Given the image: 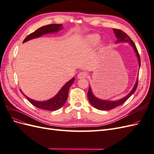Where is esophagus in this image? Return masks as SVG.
Returning a JSON list of instances; mask_svg holds the SVG:
<instances>
[{
	"mask_svg": "<svg viewBox=\"0 0 154 154\" xmlns=\"http://www.w3.org/2000/svg\"><path fill=\"white\" fill-rule=\"evenodd\" d=\"M87 75L88 73L86 72H81L77 75V77L78 79H84L87 77Z\"/></svg>",
	"mask_w": 154,
	"mask_h": 154,
	"instance_id": "1",
	"label": "esophagus"
}]
</instances>
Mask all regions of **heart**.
<instances>
[{
  "label": "heart",
  "instance_id": "obj_1",
  "mask_svg": "<svg viewBox=\"0 0 154 154\" xmlns=\"http://www.w3.org/2000/svg\"><path fill=\"white\" fill-rule=\"evenodd\" d=\"M100 40V36L98 34H91L86 36L85 39L84 45L86 47H94L96 46ZM104 46V44L102 45Z\"/></svg>",
  "mask_w": 154,
  "mask_h": 154
}]
</instances>
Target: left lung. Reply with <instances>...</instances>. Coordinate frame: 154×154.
<instances>
[{
    "label": "left lung",
    "mask_w": 154,
    "mask_h": 154,
    "mask_svg": "<svg viewBox=\"0 0 154 154\" xmlns=\"http://www.w3.org/2000/svg\"><path fill=\"white\" fill-rule=\"evenodd\" d=\"M114 32H115L116 37L117 38V42L116 43H119L122 42H129L130 44L133 47V48L135 50L136 54L138 58V60H139V67L140 66V58L139 52H138V50L136 47V45H135V43L131 40V39L129 37L128 35L125 33L123 31L121 30H118L114 29ZM138 86V78L137 80L136 81V83L134 86V87L131 90V91L130 92L127 96L124 97V98H122L121 100H117V101H107V100H100L99 98L96 97L94 95L91 87L90 86H89V89H88V99L89 101L90 102V103L92 104L94 107H95L97 109L101 110V111H108V110H111L114 108H115L116 107H118V106L121 105L122 104H123L125 101H127L128 98L131 96L132 94L135 92V90L137 88Z\"/></svg>",
    "instance_id": "obj_1"
}]
</instances>
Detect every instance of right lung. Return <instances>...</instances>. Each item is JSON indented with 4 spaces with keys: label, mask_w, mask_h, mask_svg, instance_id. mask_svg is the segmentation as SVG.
<instances>
[{
    "label": "right lung",
    "mask_w": 154,
    "mask_h": 154,
    "mask_svg": "<svg viewBox=\"0 0 154 154\" xmlns=\"http://www.w3.org/2000/svg\"><path fill=\"white\" fill-rule=\"evenodd\" d=\"M62 29V27L61 24H51L40 27V28H39L36 31H34V32L31 33L29 36H27L24 39V41H23V43L29 41L30 39L40 37L43 34L57 32ZM74 80L75 78L73 77L62 86V88L60 90V91L58 92L56 96L49 100L44 101H38L31 100L29 97L26 96L25 94L22 92L21 90H20L23 95L26 97V99L30 101V103L34 105L35 107H36L40 109L47 110V111H56V110L61 108L66 103L67 99H68L69 87L73 83Z\"/></svg>",
    "instance_id": "1"
}]
</instances>
